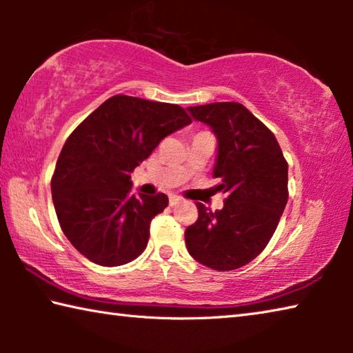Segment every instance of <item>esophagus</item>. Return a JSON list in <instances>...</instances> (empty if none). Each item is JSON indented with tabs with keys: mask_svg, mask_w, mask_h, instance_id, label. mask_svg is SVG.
<instances>
[{
	"mask_svg": "<svg viewBox=\"0 0 353 353\" xmlns=\"http://www.w3.org/2000/svg\"><path fill=\"white\" fill-rule=\"evenodd\" d=\"M179 202H181V198H179V196H170V205L171 207L179 204Z\"/></svg>",
	"mask_w": 353,
	"mask_h": 353,
	"instance_id": "esophagus-1",
	"label": "esophagus"
}]
</instances>
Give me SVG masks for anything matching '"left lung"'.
<instances>
[{"mask_svg": "<svg viewBox=\"0 0 353 353\" xmlns=\"http://www.w3.org/2000/svg\"><path fill=\"white\" fill-rule=\"evenodd\" d=\"M188 112L216 135L213 177L227 198L216 212L196 204L199 216L185 230V243L202 265L238 270L261 254L277 229L288 202V163L274 134L243 104L212 103Z\"/></svg>", "mask_w": 353, "mask_h": 353, "instance_id": "8db88e82", "label": "left lung"}]
</instances>
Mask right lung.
Masks as SVG:
<instances>
[{
    "label": "right lung",
    "mask_w": 353,
    "mask_h": 353,
    "mask_svg": "<svg viewBox=\"0 0 353 353\" xmlns=\"http://www.w3.org/2000/svg\"><path fill=\"white\" fill-rule=\"evenodd\" d=\"M191 123L177 104L126 94L104 101L65 141L51 179L52 202L68 241L101 266L135 260L168 196L132 194L130 172L166 135Z\"/></svg>",
    "instance_id": "1"
}]
</instances>
